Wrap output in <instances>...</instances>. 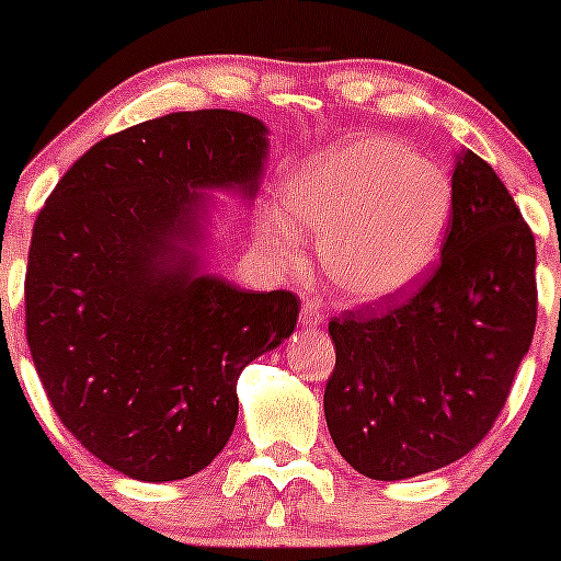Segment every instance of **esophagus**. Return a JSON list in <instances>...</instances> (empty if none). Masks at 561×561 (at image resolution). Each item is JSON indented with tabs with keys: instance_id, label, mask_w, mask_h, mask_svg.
I'll return each mask as SVG.
<instances>
[{
	"instance_id": "esophagus-1",
	"label": "esophagus",
	"mask_w": 561,
	"mask_h": 561,
	"mask_svg": "<svg viewBox=\"0 0 561 561\" xmlns=\"http://www.w3.org/2000/svg\"><path fill=\"white\" fill-rule=\"evenodd\" d=\"M322 320H325V317H322V312H320V304L317 301H304V307H301V322L304 325H309V328H317V325H322Z\"/></svg>"
}]
</instances>
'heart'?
I'll return each mask as SVG.
<instances>
[{
	"mask_svg": "<svg viewBox=\"0 0 561 561\" xmlns=\"http://www.w3.org/2000/svg\"><path fill=\"white\" fill-rule=\"evenodd\" d=\"M285 206L260 208L257 241L279 268L320 236L328 282L353 304L404 296L432 271L448 236L454 190L404 140L360 135L312 154L285 181Z\"/></svg>",
	"mask_w": 561,
	"mask_h": 561,
	"instance_id": "1",
	"label": "heart"
}]
</instances>
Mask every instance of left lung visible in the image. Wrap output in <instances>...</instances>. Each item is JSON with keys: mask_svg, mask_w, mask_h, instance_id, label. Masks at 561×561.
<instances>
[{"mask_svg": "<svg viewBox=\"0 0 561 561\" xmlns=\"http://www.w3.org/2000/svg\"><path fill=\"white\" fill-rule=\"evenodd\" d=\"M443 257L401 301L328 322L325 423L344 461L404 480L467 456L494 426L537 320L535 236L500 175L456 154Z\"/></svg>", "mask_w": 561, "mask_h": 561, "instance_id": "8db88e82", "label": "left lung"}]
</instances>
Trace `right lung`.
Returning a JSON list of instances; mask_svg holds the SVG:
<instances>
[{"label":"right lung","mask_w":561,"mask_h":561,"mask_svg":"<svg viewBox=\"0 0 561 561\" xmlns=\"http://www.w3.org/2000/svg\"><path fill=\"white\" fill-rule=\"evenodd\" d=\"M268 127L184 111L94 144L32 230L26 342L50 407L92 456L146 483L201 472L239 417L236 382L298 320L287 290L206 274L208 192L254 197Z\"/></svg>","instance_id":"1"}]
</instances>
